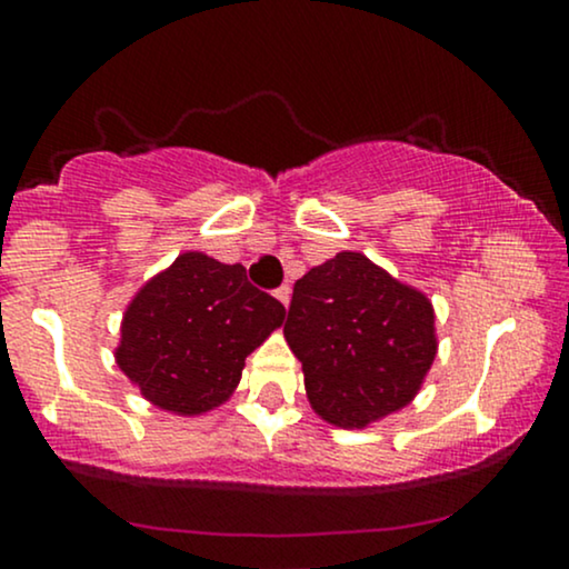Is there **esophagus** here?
<instances>
[{
	"label": "esophagus",
	"mask_w": 569,
	"mask_h": 569,
	"mask_svg": "<svg viewBox=\"0 0 569 569\" xmlns=\"http://www.w3.org/2000/svg\"><path fill=\"white\" fill-rule=\"evenodd\" d=\"M276 297H278L280 305L289 307V302H291V289H289V286H280V289L276 291Z\"/></svg>",
	"instance_id": "esophagus-1"
}]
</instances>
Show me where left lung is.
Wrapping results in <instances>:
<instances>
[{"mask_svg":"<svg viewBox=\"0 0 569 569\" xmlns=\"http://www.w3.org/2000/svg\"><path fill=\"white\" fill-rule=\"evenodd\" d=\"M283 337L321 420L367 428L415 401L439 352L436 312L415 286L358 251L293 283Z\"/></svg>","mask_w":569,"mask_h":569,"instance_id":"8db88e82","label":"left lung"}]
</instances>
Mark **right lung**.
Returning a JSON list of instances; mask_svg holds the SVG:
<instances>
[{
  "label": "right lung",
  "instance_id": "obj_1",
  "mask_svg": "<svg viewBox=\"0 0 569 569\" xmlns=\"http://www.w3.org/2000/svg\"><path fill=\"white\" fill-rule=\"evenodd\" d=\"M283 318L286 307L253 289L243 264L184 251L128 302L114 361L152 407L198 417L234 393L246 358Z\"/></svg>",
  "mask_w": 569,
  "mask_h": 569
}]
</instances>
